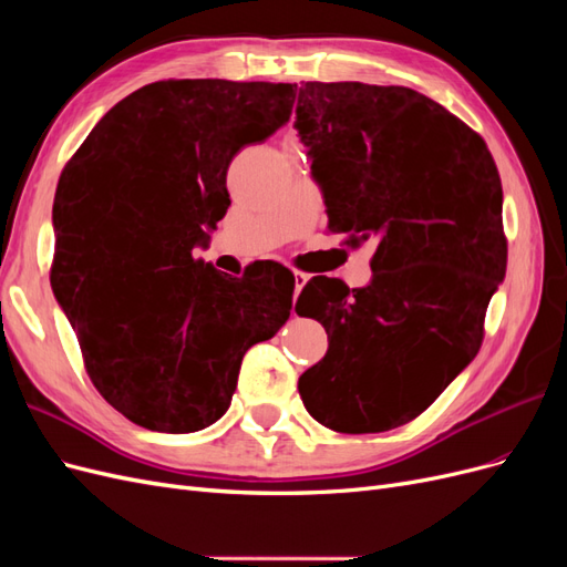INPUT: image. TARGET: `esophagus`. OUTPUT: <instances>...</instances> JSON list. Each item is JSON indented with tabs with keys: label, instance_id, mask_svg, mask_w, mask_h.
<instances>
[{
	"label": "esophagus",
	"instance_id": "1",
	"mask_svg": "<svg viewBox=\"0 0 567 567\" xmlns=\"http://www.w3.org/2000/svg\"><path fill=\"white\" fill-rule=\"evenodd\" d=\"M293 281H296V298H298L302 286H305L307 281H310V277H307V274H302V271H293Z\"/></svg>",
	"mask_w": 567,
	"mask_h": 567
}]
</instances>
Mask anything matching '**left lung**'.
<instances>
[{
	"instance_id": "1",
	"label": "left lung",
	"mask_w": 567,
	"mask_h": 567,
	"mask_svg": "<svg viewBox=\"0 0 567 567\" xmlns=\"http://www.w3.org/2000/svg\"><path fill=\"white\" fill-rule=\"evenodd\" d=\"M293 127L329 229L375 241L364 288H302L296 312L323 326L329 350L300 375V398L331 431H392L480 350L506 277L502 179L483 136L409 87L305 82Z\"/></svg>"
}]
</instances>
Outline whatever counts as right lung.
Instances as JSON below:
<instances>
[{
    "mask_svg": "<svg viewBox=\"0 0 567 567\" xmlns=\"http://www.w3.org/2000/svg\"><path fill=\"white\" fill-rule=\"evenodd\" d=\"M296 84L165 80L99 120L63 167L51 288L104 400L158 433L225 416L246 350L293 307L277 262L227 277L194 260L227 215V169L290 120Z\"/></svg>",
    "mask_w": 567,
    "mask_h": 567,
    "instance_id": "obj_1",
    "label": "right lung"
}]
</instances>
